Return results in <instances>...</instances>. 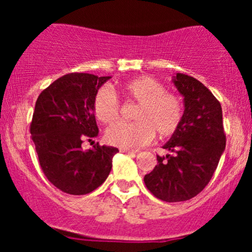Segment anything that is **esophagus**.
I'll use <instances>...</instances> for the list:
<instances>
[{
  "instance_id": "obj_1",
  "label": "esophagus",
  "mask_w": 252,
  "mask_h": 252,
  "mask_svg": "<svg viewBox=\"0 0 252 252\" xmlns=\"http://www.w3.org/2000/svg\"><path fill=\"white\" fill-rule=\"evenodd\" d=\"M121 153H124V154H129L131 156H134L136 154V150H130V149H124V148H121Z\"/></svg>"
}]
</instances>
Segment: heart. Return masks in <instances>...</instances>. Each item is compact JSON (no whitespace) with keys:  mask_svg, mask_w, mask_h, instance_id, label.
<instances>
[{"mask_svg":"<svg viewBox=\"0 0 252 252\" xmlns=\"http://www.w3.org/2000/svg\"><path fill=\"white\" fill-rule=\"evenodd\" d=\"M124 97L138 103L132 123H117L105 132L106 141L112 146L129 149L148 143L156 135L170 137L180 128L184 120V103L174 92L167 91L160 80L150 76H138L122 85ZM94 116L99 122L111 124L120 117L121 105L111 90L100 88L94 97Z\"/></svg>","mask_w":252,"mask_h":252,"instance_id":"obj_1","label":"heart"}]
</instances>
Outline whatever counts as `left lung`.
Segmentation results:
<instances>
[{"label": "left lung", "instance_id": "8db88e82", "mask_svg": "<svg viewBox=\"0 0 252 252\" xmlns=\"http://www.w3.org/2000/svg\"><path fill=\"white\" fill-rule=\"evenodd\" d=\"M173 82L184 96L180 128L163 146L172 154L158 155L155 168L144 175L152 194L167 202L186 201L206 187L226 146L219 100L204 84L176 73Z\"/></svg>", "mask_w": 252, "mask_h": 252}]
</instances>
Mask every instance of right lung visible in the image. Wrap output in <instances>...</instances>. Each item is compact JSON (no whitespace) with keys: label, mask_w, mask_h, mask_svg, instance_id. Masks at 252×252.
Returning a JSON list of instances; mask_svg holds the SVG:
<instances>
[{"label":"right lung","mask_w":252,"mask_h":252,"mask_svg":"<svg viewBox=\"0 0 252 252\" xmlns=\"http://www.w3.org/2000/svg\"><path fill=\"white\" fill-rule=\"evenodd\" d=\"M111 77L68 73L37 97L31 123L43 174L58 189L72 195L92 192L108 178L118 149L99 146L84 152L82 144L98 135L94 97Z\"/></svg>","instance_id":"obj_1"}]
</instances>
